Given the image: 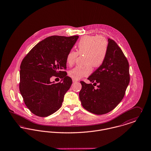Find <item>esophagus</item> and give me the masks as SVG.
Here are the masks:
<instances>
[{"label": "esophagus", "instance_id": "1", "mask_svg": "<svg viewBox=\"0 0 151 151\" xmlns=\"http://www.w3.org/2000/svg\"><path fill=\"white\" fill-rule=\"evenodd\" d=\"M72 81H73V83H75V82H77L78 81L76 80V79H73V78H72Z\"/></svg>", "mask_w": 151, "mask_h": 151}]
</instances>
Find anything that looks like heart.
<instances>
[{
	"label": "heart",
	"instance_id": "obj_1",
	"mask_svg": "<svg viewBox=\"0 0 151 151\" xmlns=\"http://www.w3.org/2000/svg\"><path fill=\"white\" fill-rule=\"evenodd\" d=\"M108 42L102 36H86L78 43L77 52L70 51L68 53L66 61L68 65L72 66L79 54H83V66H76L69 72V75L78 80L88 76L92 70L91 66L98 67L102 64L108 52Z\"/></svg>",
	"mask_w": 151,
	"mask_h": 151
}]
</instances>
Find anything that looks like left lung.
I'll list each match as a JSON object with an SVG mask.
<instances>
[{
    "label": "left lung",
    "mask_w": 151,
    "mask_h": 151,
    "mask_svg": "<svg viewBox=\"0 0 151 151\" xmlns=\"http://www.w3.org/2000/svg\"><path fill=\"white\" fill-rule=\"evenodd\" d=\"M108 42L105 61L87 78L94 84H99L98 88L81 82L82 87L79 95L81 104L85 109L96 115L113 110L124 97L130 82L127 58L114 40L109 38Z\"/></svg>",
    "instance_id": "1"
}]
</instances>
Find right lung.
<instances>
[{
	"label": "right lung",
	"instance_id": "obj_1",
	"mask_svg": "<svg viewBox=\"0 0 151 151\" xmlns=\"http://www.w3.org/2000/svg\"><path fill=\"white\" fill-rule=\"evenodd\" d=\"M79 36H51L36 45L22 60L19 91L25 104L36 116L46 117L61 106L64 95L72 83L64 71L68 53ZM52 76L62 79L51 82Z\"/></svg>",
	"mask_w": 151,
	"mask_h": 151
}]
</instances>
